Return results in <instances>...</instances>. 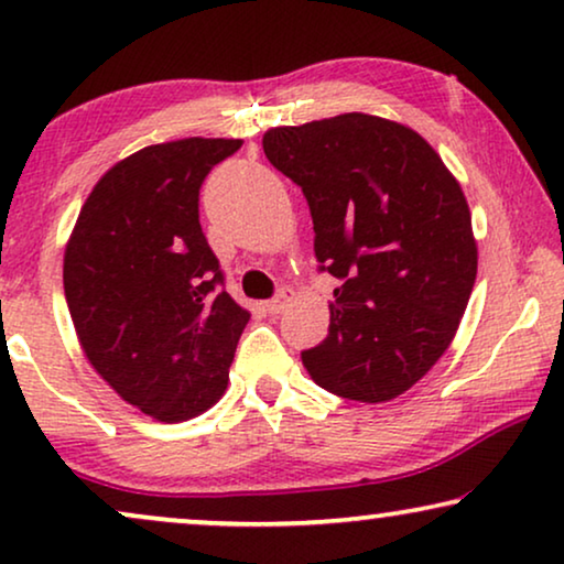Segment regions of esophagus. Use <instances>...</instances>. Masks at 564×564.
I'll use <instances>...</instances> for the list:
<instances>
[{
  "label": "esophagus",
  "mask_w": 564,
  "mask_h": 564,
  "mask_svg": "<svg viewBox=\"0 0 564 564\" xmlns=\"http://www.w3.org/2000/svg\"><path fill=\"white\" fill-rule=\"evenodd\" d=\"M292 297H295V292H292L290 288H282L272 300H267V311L274 313V315L282 313L284 307H288V305L292 303Z\"/></svg>",
  "instance_id": "obj_1"
}]
</instances>
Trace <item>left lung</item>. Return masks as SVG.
Segmentation results:
<instances>
[{"label": "left lung", "mask_w": 564, "mask_h": 564, "mask_svg": "<svg viewBox=\"0 0 564 564\" xmlns=\"http://www.w3.org/2000/svg\"><path fill=\"white\" fill-rule=\"evenodd\" d=\"M303 189L321 272L338 288L330 328L303 365L323 390L384 403L449 349L477 276L473 218L438 153L400 122L346 112L264 133Z\"/></svg>", "instance_id": "8db88e82"}]
</instances>
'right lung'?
I'll return each mask as SVG.
<instances>
[{"label":"right lung","instance_id":"1","mask_svg":"<svg viewBox=\"0 0 564 564\" xmlns=\"http://www.w3.org/2000/svg\"><path fill=\"white\" fill-rule=\"evenodd\" d=\"M238 149L234 138H182L122 159L66 246L64 292L84 354L122 400L164 423L218 403L251 318L199 226V187Z\"/></svg>","mask_w":564,"mask_h":564}]
</instances>
